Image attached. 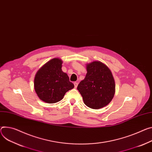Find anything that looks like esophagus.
Returning <instances> with one entry per match:
<instances>
[{
  "instance_id": "1",
  "label": "esophagus",
  "mask_w": 152,
  "mask_h": 152,
  "mask_svg": "<svg viewBox=\"0 0 152 152\" xmlns=\"http://www.w3.org/2000/svg\"><path fill=\"white\" fill-rule=\"evenodd\" d=\"M74 85H75V88H77V85H78V83H77V82H74Z\"/></svg>"
}]
</instances>
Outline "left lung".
<instances>
[{
  "instance_id": "left-lung-1",
  "label": "left lung",
  "mask_w": 152,
  "mask_h": 152,
  "mask_svg": "<svg viewBox=\"0 0 152 152\" xmlns=\"http://www.w3.org/2000/svg\"><path fill=\"white\" fill-rule=\"evenodd\" d=\"M87 75L77 86L84 104L93 109L107 105L115 93V82L111 71L100 61L87 64Z\"/></svg>"
}]
</instances>
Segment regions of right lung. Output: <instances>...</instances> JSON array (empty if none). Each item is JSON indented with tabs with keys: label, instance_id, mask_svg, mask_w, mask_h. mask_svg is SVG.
Masks as SVG:
<instances>
[{
	"label": "right lung",
	"instance_id": "1",
	"mask_svg": "<svg viewBox=\"0 0 152 152\" xmlns=\"http://www.w3.org/2000/svg\"><path fill=\"white\" fill-rule=\"evenodd\" d=\"M62 61L54 58L47 62L35 75L34 86L38 97L49 103L62 100L66 92L74 88L66 73L62 71Z\"/></svg>",
	"mask_w": 152,
	"mask_h": 152
}]
</instances>
